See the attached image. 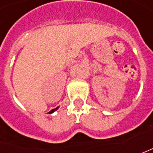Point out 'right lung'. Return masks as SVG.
I'll return each instance as SVG.
<instances>
[{"label": "right lung", "mask_w": 153, "mask_h": 153, "mask_svg": "<svg viewBox=\"0 0 153 153\" xmlns=\"http://www.w3.org/2000/svg\"><path fill=\"white\" fill-rule=\"evenodd\" d=\"M58 108H59V107H57V108L53 109V110H51V111H49V112H48V113H53V112H54V111H55L56 110H58Z\"/></svg>", "instance_id": "1"}]
</instances>
